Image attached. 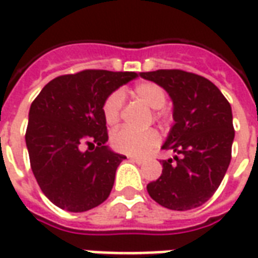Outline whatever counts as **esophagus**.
<instances>
[{
	"label": "esophagus",
	"mask_w": 258,
	"mask_h": 258,
	"mask_svg": "<svg viewBox=\"0 0 258 258\" xmlns=\"http://www.w3.org/2000/svg\"><path fill=\"white\" fill-rule=\"evenodd\" d=\"M131 161L136 162V164H139V165H142V164L146 162V160H143V158H135V157H131Z\"/></svg>",
	"instance_id": "esophagus-1"
}]
</instances>
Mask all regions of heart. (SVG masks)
I'll return each mask as SVG.
<instances>
[{
  "mask_svg": "<svg viewBox=\"0 0 258 258\" xmlns=\"http://www.w3.org/2000/svg\"><path fill=\"white\" fill-rule=\"evenodd\" d=\"M133 94L143 100L144 103L155 108L154 118L162 120L167 118L164 105L167 103V93L161 86L153 82H140L133 87ZM123 111V94L119 90L112 91L107 96L103 103V116L105 123L109 126L119 122ZM161 136L155 129L147 131H135L131 127H119L111 135V143L116 151L135 157H143L150 154L160 144Z\"/></svg>",
  "mask_w": 258,
  "mask_h": 258,
  "instance_id": "b5f03b06",
  "label": "heart"
}]
</instances>
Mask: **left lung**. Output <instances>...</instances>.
Masks as SVG:
<instances>
[{
    "instance_id": "1",
    "label": "left lung",
    "mask_w": 258,
    "mask_h": 258,
    "mask_svg": "<svg viewBox=\"0 0 258 258\" xmlns=\"http://www.w3.org/2000/svg\"><path fill=\"white\" fill-rule=\"evenodd\" d=\"M140 76L165 89L173 101L175 125L162 149L176 155L175 161H161V176L147 184L150 197L176 211L200 207L218 189L231 162L235 138L231 104L200 75L158 69Z\"/></svg>"
}]
</instances>
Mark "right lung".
<instances>
[{
    "label": "right lung",
    "mask_w": 258,
    "mask_h": 258,
    "mask_svg": "<svg viewBox=\"0 0 258 258\" xmlns=\"http://www.w3.org/2000/svg\"><path fill=\"white\" fill-rule=\"evenodd\" d=\"M135 78V72L86 69L52 79L34 98L25 136L30 167L56 207L83 213L108 199L126 157L105 146L103 103Z\"/></svg>",
    "instance_id": "obj_1"
}]
</instances>
